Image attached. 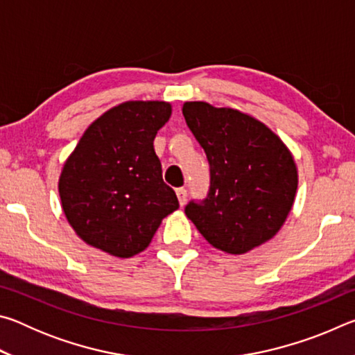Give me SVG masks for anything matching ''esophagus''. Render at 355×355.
<instances>
[{"mask_svg":"<svg viewBox=\"0 0 355 355\" xmlns=\"http://www.w3.org/2000/svg\"><path fill=\"white\" fill-rule=\"evenodd\" d=\"M177 197H178V202H180V205H184L186 203V199H188V192H186V189L184 188H178L177 191Z\"/></svg>","mask_w":355,"mask_h":355,"instance_id":"34e87169","label":"esophagus"}]
</instances>
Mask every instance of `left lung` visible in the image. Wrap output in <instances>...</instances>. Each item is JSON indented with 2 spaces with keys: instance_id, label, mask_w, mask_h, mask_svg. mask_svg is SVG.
Here are the masks:
<instances>
[{
  "instance_id": "obj_1",
  "label": "left lung",
  "mask_w": 355,
  "mask_h": 355,
  "mask_svg": "<svg viewBox=\"0 0 355 355\" xmlns=\"http://www.w3.org/2000/svg\"><path fill=\"white\" fill-rule=\"evenodd\" d=\"M183 116L209 164L208 194L191 200L186 216L227 254L266 243L284 225L296 196L290 150L266 125L230 107L188 101Z\"/></svg>"
}]
</instances>
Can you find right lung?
I'll use <instances>...</instances> for the list:
<instances>
[{"label": "right lung", "instance_id": "right-lung-1", "mask_svg": "<svg viewBox=\"0 0 355 355\" xmlns=\"http://www.w3.org/2000/svg\"><path fill=\"white\" fill-rule=\"evenodd\" d=\"M171 112L164 101H127L83 135L59 178L62 209L83 241L114 257H133L178 208L153 147Z\"/></svg>", "mask_w": 355, "mask_h": 355}]
</instances>
